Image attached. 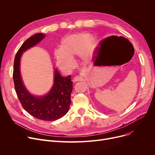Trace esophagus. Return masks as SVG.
Masks as SVG:
<instances>
[{"label": "esophagus", "instance_id": "34e87169", "mask_svg": "<svg viewBox=\"0 0 155 155\" xmlns=\"http://www.w3.org/2000/svg\"><path fill=\"white\" fill-rule=\"evenodd\" d=\"M82 78L80 77L79 76H76L74 78H73V82H79V81H82Z\"/></svg>", "mask_w": 155, "mask_h": 155}]
</instances>
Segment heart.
Returning <instances> with one entry per match:
<instances>
[{
    "label": "heart",
    "instance_id": "obj_1",
    "mask_svg": "<svg viewBox=\"0 0 155 155\" xmlns=\"http://www.w3.org/2000/svg\"><path fill=\"white\" fill-rule=\"evenodd\" d=\"M97 46V39L85 33L71 35L63 38L60 48L56 49L54 55L58 67L64 70H70L73 67V59L79 56L83 60L88 58Z\"/></svg>",
    "mask_w": 155,
    "mask_h": 155
}]
</instances>
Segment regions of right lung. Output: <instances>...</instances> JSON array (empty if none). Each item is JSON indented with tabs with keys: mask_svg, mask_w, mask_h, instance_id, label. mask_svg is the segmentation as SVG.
I'll return each mask as SVG.
<instances>
[{
	"mask_svg": "<svg viewBox=\"0 0 155 155\" xmlns=\"http://www.w3.org/2000/svg\"><path fill=\"white\" fill-rule=\"evenodd\" d=\"M45 38L43 33H37L28 39L19 49L14 62L13 80L15 92L22 107L34 117L46 121L60 119L68 112L73 90L71 75L62 77L54 70V84L49 93L43 96L31 94L24 86L20 73V60L22 53L35 46Z\"/></svg>",
	"mask_w": 155,
	"mask_h": 155,
	"instance_id": "1",
	"label": "right lung"
}]
</instances>
